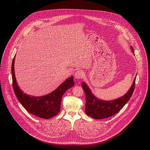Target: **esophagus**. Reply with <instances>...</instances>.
I'll list each match as a JSON object with an SVG mask.
<instances>
[{
  "label": "esophagus",
  "instance_id": "34e87169",
  "mask_svg": "<svg viewBox=\"0 0 150 150\" xmlns=\"http://www.w3.org/2000/svg\"><path fill=\"white\" fill-rule=\"evenodd\" d=\"M84 76V73L82 70H77L74 74V77L76 79H80Z\"/></svg>",
  "mask_w": 150,
  "mask_h": 150
}]
</instances>
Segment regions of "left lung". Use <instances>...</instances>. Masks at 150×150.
<instances>
[{"label":"left lung","mask_w":150,"mask_h":150,"mask_svg":"<svg viewBox=\"0 0 150 150\" xmlns=\"http://www.w3.org/2000/svg\"><path fill=\"white\" fill-rule=\"evenodd\" d=\"M132 51L134 52L132 47ZM134 79L133 83L128 92L123 96L113 100H102L98 99L92 93L87 85L82 82L81 86L86 95L85 112L87 115L96 119L109 117L120 110L129 100L134 92L135 84Z\"/></svg>","instance_id":"1"}]
</instances>
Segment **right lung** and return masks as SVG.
<instances>
[{
	"instance_id": "obj_1",
	"label": "right lung",
	"mask_w": 150,
	"mask_h": 150,
	"mask_svg": "<svg viewBox=\"0 0 150 150\" xmlns=\"http://www.w3.org/2000/svg\"><path fill=\"white\" fill-rule=\"evenodd\" d=\"M15 55L12 64V76L15 94L23 107L30 113L38 117L50 119L57 115L60 110L62 97L67 90L74 85L73 77L66 79L55 91L45 96L35 97L25 93L18 86L14 70Z\"/></svg>"
}]
</instances>
